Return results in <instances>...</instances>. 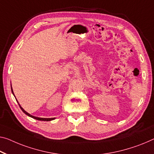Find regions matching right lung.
<instances>
[{
  "instance_id": "obj_1",
  "label": "right lung",
  "mask_w": 154,
  "mask_h": 154,
  "mask_svg": "<svg viewBox=\"0 0 154 154\" xmlns=\"http://www.w3.org/2000/svg\"><path fill=\"white\" fill-rule=\"evenodd\" d=\"M11 91H12V93H13V94H14L12 88H11ZM18 105H19V104H18ZM19 107H20V108L21 109V110H22L23 112L25 113V114H27V116H29L32 117V118H34V119H36V120H43V121H50V120H52L54 119V118H38V117H36V116H34L31 115V114H29V113H28L27 112H25V111L24 109H23V107H21V106H20V105H19Z\"/></svg>"
}]
</instances>
